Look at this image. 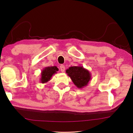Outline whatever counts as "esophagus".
I'll return each instance as SVG.
<instances>
[{"label": "esophagus", "mask_w": 133, "mask_h": 133, "mask_svg": "<svg viewBox=\"0 0 133 133\" xmlns=\"http://www.w3.org/2000/svg\"><path fill=\"white\" fill-rule=\"evenodd\" d=\"M60 71L62 72H64L65 70V67L64 65H61V66H60Z\"/></svg>", "instance_id": "34e87169"}]
</instances>
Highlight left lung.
I'll list each match as a JSON object with an SVG mask.
<instances>
[{
  "mask_svg": "<svg viewBox=\"0 0 133 133\" xmlns=\"http://www.w3.org/2000/svg\"><path fill=\"white\" fill-rule=\"evenodd\" d=\"M66 73L78 89H82L87 85L91 78L90 71L81 66L70 67L66 70Z\"/></svg>",
  "mask_w": 133,
  "mask_h": 133,
  "instance_id": "left-lung-1",
  "label": "left lung"
}]
</instances>
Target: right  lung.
<instances>
[{
    "label": "right lung",
    "mask_w": 133,
    "mask_h": 133,
    "mask_svg": "<svg viewBox=\"0 0 133 133\" xmlns=\"http://www.w3.org/2000/svg\"><path fill=\"white\" fill-rule=\"evenodd\" d=\"M58 71V68L56 66H49L45 67L41 72L40 80L42 83H45L49 82L51 79L53 75L57 73Z\"/></svg>",
    "instance_id": "1"
}]
</instances>
